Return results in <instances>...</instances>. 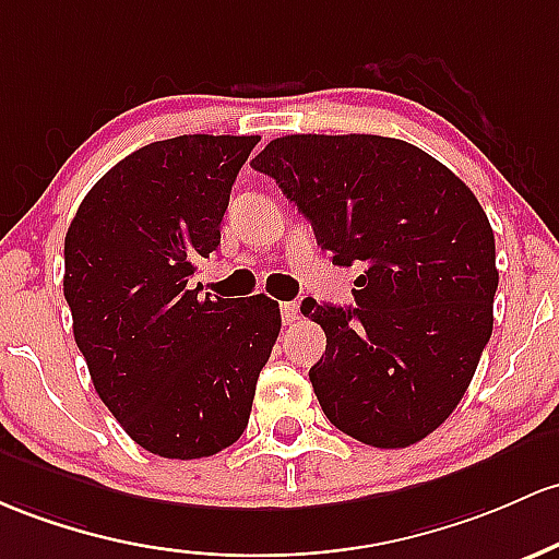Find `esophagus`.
<instances>
[{
    "label": "esophagus",
    "instance_id": "obj_1",
    "mask_svg": "<svg viewBox=\"0 0 559 559\" xmlns=\"http://www.w3.org/2000/svg\"><path fill=\"white\" fill-rule=\"evenodd\" d=\"M297 318H299L297 302H281V321H284V326H292Z\"/></svg>",
    "mask_w": 559,
    "mask_h": 559
}]
</instances>
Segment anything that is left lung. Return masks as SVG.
I'll return each mask as SVG.
<instances>
[{"label":"left lung","instance_id":"left-lung-1","mask_svg":"<svg viewBox=\"0 0 559 559\" xmlns=\"http://www.w3.org/2000/svg\"><path fill=\"white\" fill-rule=\"evenodd\" d=\"M251 167L334 265H364L355 308L302 302L326 331L310 369L323 414L373 449L419 443L459 406L493 331L499 270L480 201L438 158L379 134H286Z\"/></svg>","mask_w":559,"mask_h":559}]
</instances>
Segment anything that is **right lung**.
Listing matches in <instances>:
<instances>
[{
    "instance_id": "obj_1",
    "label": "right lung",
    "mask_w": 559,
    "mask_h": 559,
    "mask_svg": "<svg viewBox=\"0 0 559 559\" xmlns=\"http://www.w3.org/2000/svg\"><path fill=\"white\" fill-rule=\"evenodd\" d=\"M257 134H180L121 158L66 233L63 294L97 395L164 459H204L249 425L257 377L281 331L278 302L199 297L230 188Z\"/></svg>"
}]
</instances>
